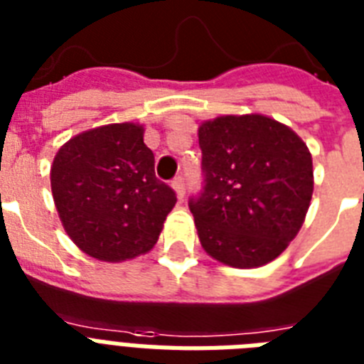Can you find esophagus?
<instances>
[{"label":"esophagus","instance_id":"esophagus-1","mask_svg":"<svg viewBox=\"0 0 364 364\" xmlns=\"http://www.w3.org/2000/svg\"><path fill=\"white\" fill-rule=\"evenodd\" d=\"M171 187H173V191L177 193V198L181 200L183 196H185V179H183V177H176V179L171 181Z\"/></svg>","mask_w":364,"mask_h":364}]
</instances>
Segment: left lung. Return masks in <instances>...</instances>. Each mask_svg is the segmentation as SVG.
Returning <instances> with one entry per match:
<instances>
[{"label": "left lung", "instance_id": "obj_1", "mask_svg": "<svg viewBox=\"0 0 364 364\" xmlns=\"http://www.w3.org/2000/svg\"><path fill=\"white\" fill-rule=\"evenodd\" d=\"M204 187L188 200L205 253L255 268L299 234L314 193L306 143L264 115H227L198 128Z\"/></svg>", "mask_w": 364, "mask_h": 364}]
</instances>
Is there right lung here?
<instances>
[{
  "label": "right lung",
  "mask_w": 364,
  "mask_h": 364,
  "mask_svg": "<svg viewBox=\"0 0 364 364\" xmlns=\"http://www.w3.org/2000/svg\"><path fill=\"white\" fill-rule=\"evenodd\" d=\"M60 221L77 247L121 262L153 249L177 196L154 176L143 126L107 124L60 147L50 168Z\"/></svg>",
  "instance_id": "1"
}]
</instances>
